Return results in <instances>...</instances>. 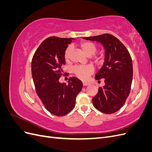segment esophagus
Wrapping results in <instances>:
<instances>
[{
    "instance_id": "1",
    "label": "esophagus",
    "mask_w": 152,
    "mask_h": 152,
    "mask_svg": "<svg viewBox=\"0 0 152 152\" xmlns=\"http://www.w3.org/2000/svg\"><path fill=\"white\" fill-rule=\"evenodd\" d=\"M82 84H83L84 86H89L90 84L89 83H87V82H82Z\"/></svg>"
}]
</instances>
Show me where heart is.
<instances>
[{"label": "heart", "mask_w": 152, "mask_h": 152, "mask_svg": "<svg viewBox=\"0 0 152 152\" xmlns=\"http://www.w3.org/2000/svg\"><path fill=\"white\" fill-rule=\"evenodd\" d=\"M79 47L89 56H93L97 50L96 45L94 43L89 42V41H82L79 44ZM72 52V48L70 45H69L66 48L65 52H64V58L66 61H68L70 59ZM93 59L95 61L99 62L101 59V57L99 56H94ZM94 72V69L93 66L91 65L77 66L73 68V70L74 75L82 80H87L89 79V76L93 74Z\"/></svg>", "instance_id": "obj_1"}]
</instances>
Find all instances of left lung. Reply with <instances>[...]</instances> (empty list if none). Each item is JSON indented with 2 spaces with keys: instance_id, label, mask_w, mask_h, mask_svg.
<instances>
[{
  "instance_id": "1",
  "label": "left lung",
  "mask_w": 152,
  "mask_h": 152,
  "mask_svg": "<svg viewBox=\"0 0 152 152\" xmlns=\"http://www.w3.org/2000/svg\"><path fill=\"white\" fill-rule=\"evenodd\" d=\"M102 43L105 49L104 63L96 73L95 79H104L105 85L99 87L93 98L94 107L104 113L118 111L130 93L133 68L131 56L120 40L111 34L83 37Z\"/></svg>"
}]
</instances>
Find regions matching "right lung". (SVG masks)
Segmentation results:
<instances>
[{
  "mask_svg": "<svg viewBox=\"0 0 152 152\" xmlns=\"http://www.w3.org/2000/svg\"><path fill=\"white\" fill-rule=\"evenodd\" d=\"M72 38L50 37L36 50L31 60V75L37 94L45 108L54 115L61 117L74 108L77 94L82 88L81 80L73 77L68 84L60 83L64 52Z\"/></svg>",
  "mask_w": 152,
  "mask_h": 152,
  "instance_id": "1",
  "label": "right lung"
}]
</instances>
